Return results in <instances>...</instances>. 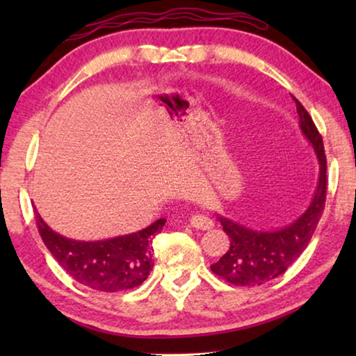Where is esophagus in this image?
Returning <instances> with one entry per match:
<instances>
[{
    "label": "esophagus",
    "mask_w": 356,
    "mask_h": 356,
    "mask_svg": "<svg viewBox=\"0 0 356 356\" xmlns=\"http://www.w3.org/2000/svg\"><path fill=\"white\" fill-rule=\"evenodd\" d=\"M189 223H191V227L196 228V230H211L213 227V222L211 218L206 216H201V213H196V216L189 218Z\"/></svg>",
    "instance_id": "obj_1"
}]
</instances>
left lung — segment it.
Returning a JSON list of instances; mask_svg holds the SVG:
<instances>
[{
  "label": "left lung",
  "mask_w": 356,
  "mask_h": 356,
  "mask_svg": "<svg viewBox=\"0 0 356 356\" xmlns=\"http://www.w3.org/2000/svg\"><path fill=\"white\" fill-rule=\"evenodd\" d=\"M293 100L300 116L301 133L313 145L318 159L319 175L313 199L295 222L270 232L252 230L217 213V220L223 227V232L230 236V248L216 264L211 266V270L236 286L262 285L284 274L306 250L323 216L327 193V160L323 138L305 106L295 97Z\"/></svg>",
  "instance_id": "left-lung-1"
}]
</instances>
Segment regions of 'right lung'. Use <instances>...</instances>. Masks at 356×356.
I'll use <instances>...</instances> for the list:
<instances>
[{
	"label": "right lung",
	"instance_id": "obj_1",
	"mask_svg": "<svg viewBox=\"0 0 356 356\" xmlns=\"http://www.w3.org/2000/svg\"><path fill=\"white\" fill-rule=\"evenodd\" d=\"M43 243L63 269L81 285L92 290L123 291L139 286L154 267L152 238L160 233L165 218L144 230L99 241H79L53 232L35 212Z\"/></svg>",
	"mask_w": 356,
	"mask_h": 356
}]
</instances>
